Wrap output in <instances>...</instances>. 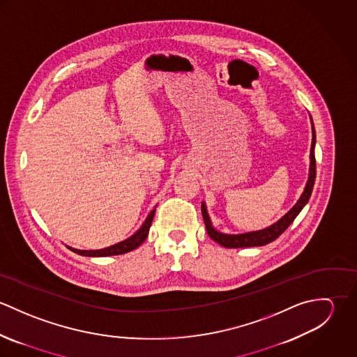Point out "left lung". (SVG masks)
<instances>
[{
	"instance_id": "8db88e82",
	"label": "left lung",
	"mask_w": 357,
	"mask_h": 357,
	"mask_svg": "<svg viewBox=\"0 0 357 357\" xmlns=\"http://www.w3.org/2000/svg\"><path fill=\"white\" fill-rule=\"evenodd\" d=\"M314 144H316V133H314V128H313V122H312L310 165H309V176H307V181H306L305 190H304L303 195L300 197L298 202L294 204L279 221H276L271 227L259 229V231L239 234V235H228V234L218 232L215 228H213L210 217H208V213H207V208H206V204H204V202H202V215H204V225H206V231H207L208 236L214 242H217L218 245H221L224 248H228V249L264 246V245H268V243L273 242L275 239H278L289 228V225L294 221V218L300 214V211L304 208V206L307 204V201L310 198V194H312V190H313V184H314V178H316Z\"/></svg>"
}]
</instances>
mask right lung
<instances>
[{
	"label": "right lung",
	"mask_w": 357,
	"mask_h": 357,
	"mask_svg": "<svg viewBox=\"0 0 357 357\" xmlns=\"http://www.w3.org/2000/svg\"><path fill=\"white\" fill-rule=\"evenodd\" d=\"M153 214H155V208L151 210V213L149 214V217L146 218L144 224L142 225V228L133 234L130 238H128L126 241H122L116 245H112L109 248H105V249H100V250H78V249H73V248H68L71 252L77 253L79 255H85V257H107V255H125L128 252H132L135 249H137L149 236V231H150V227L153 224Z\"/></svg>",
	"instance_id": "obj_1"
}]
</instances>
